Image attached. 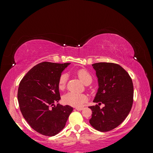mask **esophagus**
<instances>
[{
  "label": "esophagus",
  "mask_w": 153,
  "mask_h": 153,
  "mask_svg": "<svg viewBox=\"0 0 153 153\" xmlns=\"http://www.w3.org/2000/svg\"><path fill=\"white\" fill-rule=\"evenodd\" d=\"M75 109H76V110H79V111H80V110H83V108H82V107H81V108H76Z\"/></svg>",
  "instance_id": "obj_1"
}]
</instances>
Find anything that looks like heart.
I'll return each instance as SVG.
<instances>
[{"label":"heart","instance_id":"obj_1","mask_svg":"<svg viewBox=\"0 0 153 153\" xmlns=\"http://www.w3.org/2000/svg\"><path fill=\"white\" fill-rule=\"evenodd\" d=\"M76 75L78 78L87 85L91 83L92 77L91 74L85 69H80L76 71ZM68 80V76L66 73H62L59 76L58 80V87L60 90H63L66 87ZM87 96L84 94L75 93L69 92L63 96V102L74 107H80L87 101Z\"/></svg>","mask_w":153,"mask_h":153}]
</instances>
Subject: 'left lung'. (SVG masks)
Masks as SVG:
<instances>
[{"label":"left lung","mask_w":153,"mask_h":153,"mask_svg":"<svg viewBox=\"0 0 153 153\" xmlns=\"http://www.w3.org/2000/svg\"><path fill=\"white\" fill-rule=\"evenodd\" d=\"M98 78L99 89L90 106L91 126L96 130L106 132L117 127L128 116L133 101V85L128 72L117 64L98 62L92 64ZM105 106L100 109L99 105Z\"/></svg>","instance_id":"1"}]
</instances>
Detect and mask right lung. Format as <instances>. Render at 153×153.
Returning <instances> with one entry per match:
<instances>
[{"label": "right lung", "instance_id": "obj_1", "mask_svg": "<svg viewBox=\"0 0 153 153\" xmlns=\"http://www.w3.org/2000/svg\"><path fill=\"white\" fill-rule=\"evenodd\" d=\"M70 63L43 62L23 77L18 101L23 117L30 127L45 136L57 135L64 128L73 108L55 103L61 99L58 80Z\"/></svg>", "mask_w": 153, "mask_h": 153}]
</instances>
